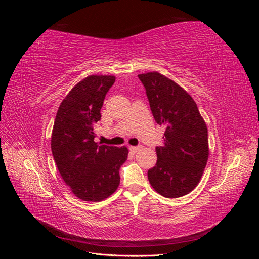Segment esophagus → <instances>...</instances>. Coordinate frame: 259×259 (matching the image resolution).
<instances>
[{
  "mask_svg": "<svg viewBox=\"0 0 259 259\" xmlns=\"http://www.w3.org/2000/svg\"><path fill=\"white\" fill-rule=\"evenodd\" d=\"M130 150L133 152V153H136L140 150V147L139 146H130Z\"/></svg>",
  "mask_w": 259,
  "mask_h": 259,
  "instance_id": "1",
  "label": "esophagus"
}]
</instances>
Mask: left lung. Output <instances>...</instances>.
<instances>
[{"label": "left lung", "mask_w": 259, "mask_h": 259, "mask_svg": "<svg viewBox=\"0 0 259 259\" xmlns=\"http://www.w3.org/2000/svg\"><path fill=\"white\" fill-rule=\"evenodd\" d=\"M155 122L165 126L163 146L155 147V166L148 170L153 189L169 199L183 197L199 184L208 158L206 124L195 101L159 72L138 75Z\"/></svg>", "instance_id": "obj_1"}]
</instances>
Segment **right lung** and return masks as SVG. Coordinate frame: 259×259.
I'll list each match as a JSON object with an SVG mask.
<instances>
[{
    "mask_svg": "<svg viewBox=\"0 0 259 259\" xmlns=\"http://www.w3.org/2000/svg\"><path fill=\"white\" fill-rule=\"evenodd\" d=\"M112 75H90L77 83L62 100L52 133V153L59 173L83 201L97 202L119 187V169L126 161V147L94 142V125L100 120Z\"/></svg>",
    "mask_w": 259,
    "mask_h": 259,
    "instance_id": "right-lung-1",
    "label": "right lung"
}]
</instances>
